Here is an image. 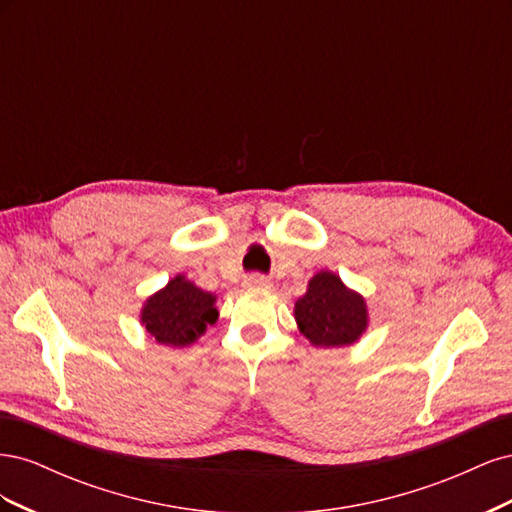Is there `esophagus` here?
Masks as SVG:
<instances>
[{
	"label": "esophagus",
	"mask_w": 512,
	"mask_h": 512,
	"mask_svg": "<svg viewBox=\"0 0 512 512\" xmlns=\"http://www.w3.org/2000/svg\"><path fill=\"white\" fill-rule=\"evenodd\" d=\"M243 284L247 288H269L271 280H269V277H265V275H260V273H252V275L245 277Z\"/></svg>",
	"instance_id": "obj_1"
}]
</instances>
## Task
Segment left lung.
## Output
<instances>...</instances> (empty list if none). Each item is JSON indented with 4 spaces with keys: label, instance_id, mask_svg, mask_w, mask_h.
<instances>
[{
    "label": "left lung",
    "instance_id": "8db88e82",
    "mask_svg": "<svg viewBox=\"0 0 512 512\" xmlns=\"http://www.w3.org/2000/svg\"><path fill=\"white\" fill-rule=\"evenodd\" d=\"M294 318L314 346H350L367 327V309L359 294L348 290L337 275L322 271L294 303Z\"/></svg>",
    "mask_w": 512,
    "mask_h": 512
}]
</instances>
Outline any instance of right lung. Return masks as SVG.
<instances>
[{
	"label": "right lung",
	"mask_w": 512,
	"mask_h": 512,
	"mask_svg": "<svg viewBox=\"0 0 512 512\" xmlns=\"http://www.w3.org/2000/svg\"><path fill=\"white\" fill-rule=\"evenodd\" d=\"M211 292L196 288L192 282L175 277L168 286L147 299L143 309L145 329L166 346H190L205 335L209 324L218 320Z\"/></svg>",
	"instance_id": "add662e5"
}]
</instances>
